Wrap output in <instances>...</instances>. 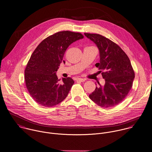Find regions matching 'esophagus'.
<instances>
[{"mask_svg": "<svg viewBox=\"0 0 152 152\" xmlns=\"http://www.w3.org/2000/svg\"><path fill=\"white\" fill-rule=\"evenodd\" d=\"M77 82H83L85 81V80L82 79V78H77Z\"/></svg>", "mask_w": 152, "mask_h": 152, "instance_id": "34e87169", "label": "esophagus"}]
</instances>
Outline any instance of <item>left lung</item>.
<instances>
[{
	"mask_svg": "<svg viewBox=\"0 0 152 152\" xmlns=\"http://www.w3.org/2000/svg\"><path fill=\"white\" fill-rule=\"evenodd\" d=\"M99 51V63L95 64L105 80L104 86H96L90 99L103 108H110L121 102L129 93L134 79V72L125 52L115 42L97 34L84 33Z\"/></svg>",
	"mask_w": 152,
	"mask_h": 152,
	"instance_id": "1",
	"label": "left lung"
}]
</instances>
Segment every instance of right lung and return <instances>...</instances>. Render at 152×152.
<instances>
[{
    "instance_id": "obj_1",
    "label": "right lung",
    "mask_w": 152,
    "mask_h": 152,
    "mask_svg": "<svg viewBox=\"0 0 152 152\" xmlns=\"http://www.w3.org/2000/svg\"><path fill=\"white\" fill-rule=\"evenodd\" d=\"M83 38L79 32L60 31L44 39L32 54L25 70L26 88L33 99L41 106L51 107L62 102L75 82L63 78L59 83L56 72L68 47Z\"/></svg>"
}]
</instances>
